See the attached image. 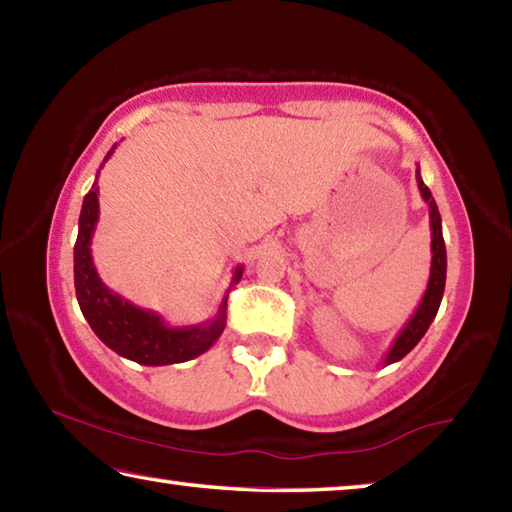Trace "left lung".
Wrapping results in <instances>:
<instances>
[{"label":"left lung","mask_w":512,"mask_h":512,"mask_svg":"<svg viewBox=\"0 0 512 512\" xmlns=\"http://www.w3.org/2000/svg\"><path fill=\"white\" fill-rule=\"evenodd\" d=\"M415 180H418V189L424 198V203L429 205V225H431V273H429V284L427 291L420 300L415 314L409 318V323L402 327V332L397 334V339L393 341L391 350H388L384 366L388 363H395L404 359L415 345L420 343V339L427 334L429 325L433 323V318L438 314L440 300H443L445 293V280H447V250H445V239H443V221H440V212L438 205L433 201V196L429 192V187L422 183L420 178V167L415 169Z\"/></svg>","instance_id":"left-lung-1"}]
</instances>
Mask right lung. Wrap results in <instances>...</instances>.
<instances>
[{"label": "right lung", "mask_w": 512, "mask_h": 512, "mask_svg": "<svg viewBox=\"0 0 512 512\" xmlns=\"http://www.w3.org/2000/svg\"><path fill=\"white\" fill-rule=\"evenodd\" d=\"M112 146L103 164L115 153ZM101 164V167H103ZM99 167V171H101ZM97 171V178H99ZM99 221V187L97 180L83 198L81 216H79V237L74 244V289L76 300L88 320L92 332L115 350L119 357L131 359L142 366H171V363H183L196 359L212 348L216 339L225 329V305H228V291L219 305V311L212 320L198 325L171 327L155 311L133 305L131 300L121 298L119 293L110 291L97 273L92 262V235ZM244 275V266L235 268V284Z\"/></svg>", "instance_id": "add662e5"}]
</instances>
